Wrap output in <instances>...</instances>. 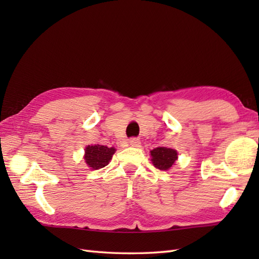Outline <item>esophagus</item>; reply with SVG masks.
I'll return each mask as SVG.
<instances>
[{"label":"esophagus","instance_id":"1","mask_svg":"<svg viewBox=\"0 0 259 259\" xmlns=\"http://www.w3.org/2000/svg\"><path fill=\"white\" fill-rule=\"evenodd\" d=\"M129 145L131 147H140V140L137 139V138H131L129 140Z\"/></svg>","mask_w":259,"mask_h":259}]
</instances>
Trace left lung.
I'll use <instances>...</instances> for the list:
<instances>
[{
	"instance_id": "left-lung-1",
	"label": "left lung",
	"mask_w": 259,
	"mask_h": 259,
	"mask_svg": "<svg viewBox=\"0 0 259 259\" xmlns=\"http://www.w3.org/2000/svg\"><path fill=\"white\" fill-rule=\"evenodd\" d=\"M153 166L160 170H168L178 159V153L175 149L167 147H158L150 151Z\"/></svg>"
}]
</instances>
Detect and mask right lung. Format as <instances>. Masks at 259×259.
I'll use <instances>...</instances> for the list:
<instances>
[{"label":"right lung","instance_id":"add662e5","mask_svg":"<svg viewBox=\"0 0 259 259\" xmlns=\"http://www.w3.org/2000/svg\"><path fill=\"white\" fill-rule=\"evenodd\" d=\"M84 160L88 166L91 169H101L106 167L111 160L115 149L113 147L108 148L107 146L102 145H93L88 146L84 149Z\"/></svg>","mask_w":259,"mask_h":259}]
</instances>
